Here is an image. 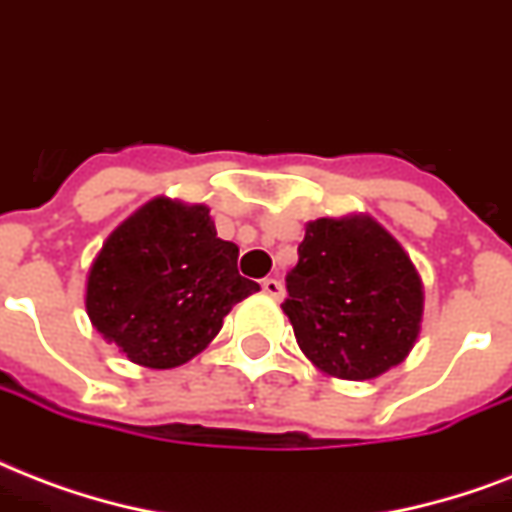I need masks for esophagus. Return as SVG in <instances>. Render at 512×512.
I'll use <instances>...</instances> for the list:
<instances>
[{"label": "esophagus", "instance_id": "obj_1", "mask_svg": "<svg viewBox=\"0 0 512 512\" xmlns=\"http://www.w3.org/2000/svg\"><path fill=\"white\" fill-rule=\"evenodd\" d=\"M261 288H264V293L272 296V299H283V283L275 280V277H267V280L261 283Z\"/></svg>", "mask_w": 512, "mask_h": 512}]
</instances>
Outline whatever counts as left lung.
<instances>
[{"label":"left lung","mask_w":512,"mask_h":512,"mask_svg":"<svg viewBox=\"0 0 512 512\" xmlns=\"http://www.w3.org/2000/svg\"><path fill=\"white\" fill-rule=\"evenodd\" d=\"M285 288L283 312L301 352L336 379L363 382L390 371L422 331V277L366 213L310 221Z\"/></svg>","instance_id":"8db88e82"}]
</instances>
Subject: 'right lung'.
<instances>
[{"label": "right lung", "mask_w": 512, "mask_h": 512, "mask_svg": "<svg viewBox=\"0 0 512 512\" xmlns=\"http://www.w3.org/2000/svg\"><path fill=\"white\" fill-rule=\"evenodd\" d=\"M208 205L154 197L122 221L90 264L85 310L98 334L144 368H176L213 342L259 283L237 272Z\"/></svg>", "instance_id": "right-lung-1"}]
</instances>
